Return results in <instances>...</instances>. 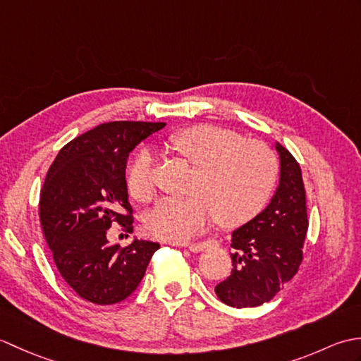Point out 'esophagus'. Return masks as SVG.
<instances>
[{"instance_id":"34e87169","label":"esophagus","mask_w":361,"mask_h":361,"mask_svg":"<svg viewBox=\"0 0 361 361\" xmlns=\"http://www.w3.org/2000/svg\"><path fill=\"white\" fill-rule=\"evenodd\" d=\"M186 247H188L190 251L198 252V251L206 250L208 247H219V242L212 239V240H204V242H198V243H188Z\"/></svg>"}]
</instances>
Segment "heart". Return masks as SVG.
<instances>
[{"mask_svg":"<svg viewBox=\"0 0 361 361\" xmlns=\"http://www.w3.org/2000/svg\"><path fill=\"white\" fill-rule=\"evenodd\" d=\"M169 147L195 166L189 194L164 198L145 219V229L167 242H188L203 233L216 217L220 226H237L252 219L270 197L278 175V157L262 141L224 127L198 124L169 137ZM152 155L141 150L127 171V189L135 200L155 195Z\"/></svg>","mask_w":361,"mask_h":361,"instance_id":"b5f03b06","label":"heart"}]
</instances>
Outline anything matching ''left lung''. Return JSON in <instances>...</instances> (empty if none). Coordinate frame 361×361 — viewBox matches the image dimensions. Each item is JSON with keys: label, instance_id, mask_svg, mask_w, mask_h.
Returning a JSON list of instances; mask_svg holds the SVG:
<instances>
[{"label": "left lung", "instance_id": "obj_1", "mask_svg": "<svg viewBox=\"0 0 361 361\" xmlns=\"http://www.w3.org/2000/svg\"><path fill=\"white\" fill-rule=\"evenodd\" d=\"M281 157V180L271 203L231 239L233 270L216 286L221 302L231 307H256L279 293L302 262L309 219L299 163L276 142Z\"/></svg>", "mask_w": 361, "mask_h": 361}]
</instances>
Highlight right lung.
I'll use <instances>...</instances> for the list:
<instances>
[{
  "mask_svg": "<svg viewBox=\"0 0 361 361\" xmlns=\"http://www.w3.org/2000/svg\"><path fill=\"white\" fill-rule=\"evenodd\" d=\"M164 122L114 121L91 128L60 149L43 183L38 217L60 276L88 302L124 301L144 278L159 243L135 239L109 245L121 225L133 233L126 167L128 153Z\"/></svg>",
  "mask_w": 361,
  "mask_h": 361,
  "instance_id": "add662e5",
  "label": "right lung"
}]
</instances>
